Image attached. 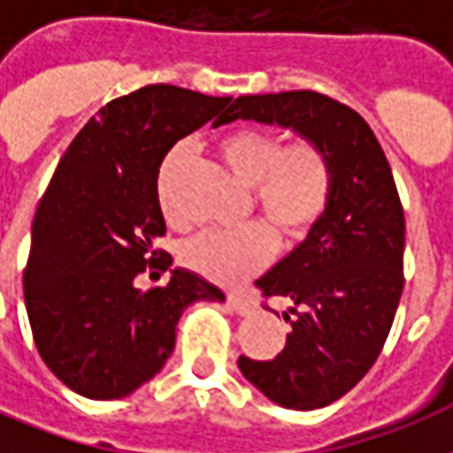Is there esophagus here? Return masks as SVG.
Masks as SVG:
<instances>
[{"label": "esophagus", "mask_w": 453, "mask_h": 453, "mask_svg": "<svg viewBox=\"0 0 453 453\" xmlns=\"http://www.w3.org/2000/svg\"><path fill=\"white\" fill-rule=\"evenodd\" d=\"M227 305H230L233 311H237L240 315L252 313V308H255V303H252L247 296L237 294V291H230V294H227Z\"/></svg>", "instance_id": "esophagus-1"}]
</instances>
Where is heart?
Wrapping results in <instances>:
<instances>
[{
    "label": "heart",
    "instance_id": "heart-1",
    "mask_svg": "<svg viewBox=\"0 0 453 453\" xmlns=\"http://www.w3.org/2000/svg\"><path fill=\"white\" fill-rule=\"evenodd\" d=\"M191 142L179 140L157 172V203L177 223L174 184L191 157ZM218 152L240 181L255 187V206L281 240H301L315 227L330 203L333 165L315 138L296 135L281 142L272 130L237 128L218 140ZM274 235L265 223L235 230H203L181 245V262L208 281L240 284L262 272L274 257Z\"/></svg>",
    "mask_w": 453,
    "mask_h": 453
}]
</instances>
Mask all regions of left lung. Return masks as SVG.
<instances>
[{
  "label": "left lung",
  "mask_w": 453,
  "mask_h": 453,
  "mask_svg": "<svg viewBox=\"0 0 453 453\" xmlns=\"http://www.w3.org/2000/svg\"><path fill=\"white\" fill-rule=\"evenodd\" d=\"M279 123L315 138L333 165L320 220L284 262L257 281L265 298L291 301L284 349L240 354L252 386L284 408L330 405L359 383L388 340L405 284V213L386 152L347 104L311 89L237 96L216 123Z\"/></svg>",
  "instance_id": "left-lung-1"
}]
</instances>
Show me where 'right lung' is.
Here are the masks:
<instances>
[{"instance_id":"obj_1","label":"right lung","mask_w":453,"mask_h":453,"mask_svg":"<svg viewBox=\"0 0 453 453\" xmlns=\"http://www.w3.org/2000/svg\"><path fill=\"white\" fill-rule=\"evenodd\" d=\"M227 102L174 84L140 87L99 109L58 162L34 218L24 298L41 359L84 398L140 388L172 357L184 308L226 298L184 269L145 291L135 279L172 262L155 247L167 233L162 157Z\"/></svg>"}]
</instances>
